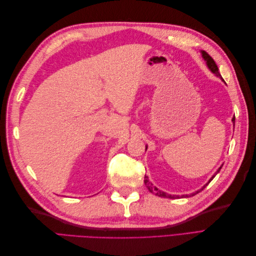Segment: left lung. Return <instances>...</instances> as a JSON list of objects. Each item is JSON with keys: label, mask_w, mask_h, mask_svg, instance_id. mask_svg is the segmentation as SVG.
Returning <instances> with one entry per match:
<instances>
[{"label": "left lung", "mask_w": 256, "mask_h": 256, "mask_svg": "<svg viewBox=\"0 0 256 256\" xmlns=\"http://www.w3.org/2000/svg\"><path fill=\"white\" fill-rule=\"evenodd\" d=\"M202 54H203V58H204V60H206V63H207L208 68L210 69V70H212L214 74H216L218 76H221V74H220V72H219V68H218V66H216V62L214 60V58H212L210 56H209V54H208L207 52H205V51H203V52H202ZM233 122H235V116L233 118ZM221 168H222V166H221ZM221 168H218V171H216V174L210 178V180H209L206 184H204V187H203L202 189L198 190V191H196V193H193L192 196H194V194H196V193H198L200 191H202L203 189H205V188H206V186L214 180V177L216 174H218V173L220 172ZM144 182H145V184H146V187L148 188V190H150V192H154V194L158 196H161V198H180V196H171V194H168V193H166V192H162L161 190L157 189L156 187H152V184L150 182L148 178H147V176H146V175H145V177H144Z\"/></svg>", "instance_id": "obj_1"}]
</instances>
